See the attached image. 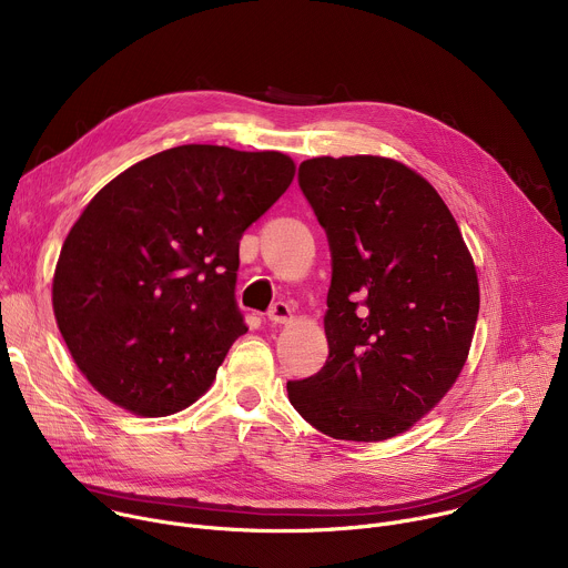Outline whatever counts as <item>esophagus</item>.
<instances>
[{"instance_id": "obj_1", "label": "esophagus", "mask_w": 568, "mask_h": 568, "mask_svg": "<svg viewBox=\"0 0 568 568\" xmlns=\"http://www.w3.org/2000/svg\"><path fill=\"white\" fill-rule=\"evenodd\" d=\"M267 316H270L272 323H287V321L292 318V307H290V303H285V301H276V303L270 307Z\"/></svg>"}]
</instances>
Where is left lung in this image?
<instances>
[{
  "label": "left lung",
  "mask_w": 568,
  "mask_h": 568,
  "mask_svg": "<svg viewBox=\"0 0 568 568\" xmlns=\"http://www.w3.org/2000/svg\"><path fill=\"white\" fill-rule=\"evenodd\" d=\"M298 186L326 231L333 278L328 359L287 382L290 402L331 438L386 440L432 412L467 359L471 256L436 189L393 159L314 156Z\"/></svg>",
  "instance_id": "1"
}]
</instances>
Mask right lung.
<instances>
[{"label": "right lung", "mask_w": 568, "mask_h": 568, "mask_svg": "<svg viewBox=\"0 0 568 568\" xmlns=\"http://www.w3.org/2000/svg\"><path fill=\"white\" fill-rule=\"evenodd\" d=\"M283 152L178 145L114 178L53 276L60 335L92 386L139 416L186 409L247 333L240 237L292 184Z\"/></svg>", "instance_id": "obj_1"}]
</instances>
